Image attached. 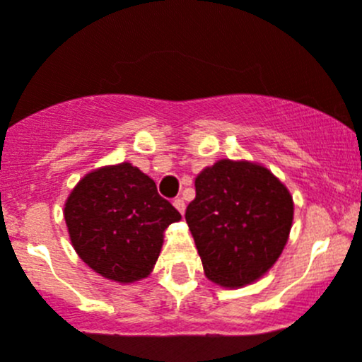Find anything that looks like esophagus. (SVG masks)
Here are the masks:
<instances>
[{
  "mask_svg": "<svg viewBox=\"0 0 362 362\" xmlns=\"http://www.w3.org/2000/svg\"><path fill=\"white\" fill-rule=\"evenodd\" d=\"M174 206H175V209H177V211L181 213V215H183L185 209H187V204H185L183 199H175V201H174Z\"/></svg>",
  "mask_w": 362,
  "mask_h": 362,
  "instance_id": "1",
  "label": "esophagus"
}]
</instances>
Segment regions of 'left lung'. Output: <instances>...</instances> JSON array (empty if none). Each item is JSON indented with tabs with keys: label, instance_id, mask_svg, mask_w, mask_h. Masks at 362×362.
Returning <instances> with one entry per match:
<instances>
[{
	"label": "left lung",
	"instance_id": "left-lung-1",
	"mask_svg": "<svg viewBox=\"0 0 362 362\" xmlns=\"http://www.w3.org/2000/svg\"><path fill=\"white\" fill-rule=\"evenodd\" d=\"M185 218L208 279L227 288L245 286L281 256L293 222V199L264 167L220 160L197 175Z\"/></svg>",
	"mask_w": 362,
	"mask_h": 362
}]
</instances>
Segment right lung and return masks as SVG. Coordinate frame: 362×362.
Here are the masks:
<instances>
[{"label":"right lung","mask_w":362,"mask_h":362,"mask_svg":"<svg viewBox=\"0 0 362 362\" xmlns=\"http://www.w3.org/2000/svg\"><path fill=\"white\" fill-rule=\"evenodd\" d=\"M64 215L76 252L117 282L147 277L160 256L163 230L181 218L153 179L132 163L85 175L69 195Z\"/></svg>","instance_id":"1"}]
</instances>
